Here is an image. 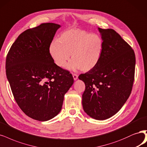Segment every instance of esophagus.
<instances>
[{
    "instance_id": "34e87169",
    "label": "esophagus",
    "mask_w": 147,
    "mask_h": 147,
    "mask_svg": "<svg viewBox=\"0 0 147 147\" xmlns=\"http://www.w3.org/2000/svg\"><path fill=\"white\" fill-rule=\"evenodd\" d=\"M72 76H73V78H74V80L75 81V80H77V79H78V75H77V74H74L73 75H72Z\"/></svg>"
}]
</instances>
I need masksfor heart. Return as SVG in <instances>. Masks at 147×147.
Returning <instances> with one entry per match:
<instances>
[{
  "label": "heart",
  "instance_id": "obj_1",
  "mask_svg": "<svg viewBox=\"0 0 147 147\" xmlns=\"http://www.w3.org/2000/svg\"><path fill=\"white\" fill-rule=\"evenodd\" d=\"M103 50L104 41L102 37L78 28L63 32L59 39H53L49 45L50 57L58 67H64L71 54L72 59L66 66L71 71L81 69L88 72L92 70L99 63Z\"/></svg>",
  "mask_w": 147,
  "mask_h": 147
}]
</instances>
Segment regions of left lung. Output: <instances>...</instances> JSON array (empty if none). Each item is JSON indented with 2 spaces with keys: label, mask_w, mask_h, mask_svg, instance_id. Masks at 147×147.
<instances>
[{
  "label": "left lung",
  "mask_w": 147,
  "mask_h": 147,
  "mask_svg": "<svg viewBox=\"0 0 147 147\" xmlns=\"http://www.w3.org/2000/svg\"><path fill=\"white\" fill-rule=\"evenodd\" d=\"M98 30L104 41L102 58L78 78L86 86L82 95L84 112L91 118L104 120L119 112L129 97L136 58L132 48L114 30Z\"/></svg>",
  "instance_id": "8db88e82"
}]
</instances>
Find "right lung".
I'll list each match as a JSON object with an SVG mask.
<instances>
[{"mask_svg": "<svg viewBox=\"0 0 147 147\" xmlns=\"http://www.w3.org/2000/svg\"><path fill=\"white\" fill-rule=\"evenodd\" d=\"M59 24L44 23L28 29L11 45L6 59L7 77L16 103L33 119L45 122L61 110L72 74L55 64L49 45Z\"/></svg>", "mask_w": 147, "mask_h": 147, "instance_id": "right-lung-1", "label": "right lung"}]
</instances>
